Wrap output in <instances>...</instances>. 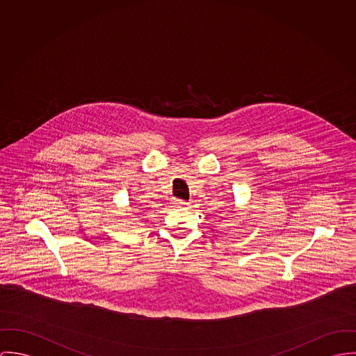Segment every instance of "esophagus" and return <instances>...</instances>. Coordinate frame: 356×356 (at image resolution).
<instances>
[{
    "label": "esophagus",
    "instance_id": "obj_1",
    "mask_svg": "<svg viewBox=\"0 0 356 356\" xmlns=\"http://www.w3.org/2000/svg\"><path fill=\"white\" fill-rule=\"evenodd\" d=\"M172 204L176 206V207H186V206H188V202H184V200H180V199H173Z\"/></svg>",
    "mask_w": 356,
    "mask_h": 356
}]
</instances>
